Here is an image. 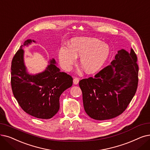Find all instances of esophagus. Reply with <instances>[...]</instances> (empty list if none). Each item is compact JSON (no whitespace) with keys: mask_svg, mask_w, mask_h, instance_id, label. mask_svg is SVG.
I'll return each instance as SVG.
<instances>
[{"mask_svg":"<svg viewBox=\"0 0 150 150\" xmlns=\"http://www.w3.org/2000/svg\"><path fill=\"white\" fill-rule=\"evenodd\" d=\"M74 84H79V79H78V78H74Z\"/></svg>","mask_w":150,"mask_h":150,"instance_id":"esophagus-1","label":"esophagus"}]
</instances>
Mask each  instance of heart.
I'll return each instance as SVG.
<instances>
[{"label":"heart","mask_w":150,"mask_h":150,"mask_svg":"<svg viewBox=\"0 0 150 150\" xmlns=\"http://www.w3.org/2000/svg\"><path fill=\"white\" fill-rule=\"evenodd\" d=\"M109 45L92 37H75L69 43V48L61 47L58 57L62 67L70 71L75 65L76 57L80 56V65L88 74L97 72L110 56Z\"/></svg>","instance_id":"1"}]
</instances>
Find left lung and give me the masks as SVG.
Instances as JSON below:
<instances>
[{"mask_svg":"<svg viewBox=\"0 0 150 150\" xmlns=\"http://www.w3.org/2000/svg\"><path fill=\"white\" fill-rule=\"evenodd\" d=\"M137 57L131 49L118 51L115 59L94 77L83 79L79 86L84 110L91 118L110 120L121 115L134 97L139 81Z\"/></svg>","mask_w":150,"mask_h":150,"instance_id":"8db88e82","label":"left lung"}]
</instances>
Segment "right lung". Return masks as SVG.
<instances>
[{"mask_svg": "<svg viewBox=\"0 0 150 150\" xmlns=\"http://www.w3.org/2000/svg\"><path fill=\"white\" fill-rule=\"evenodd\" d=\"M34 40H25L14 56L11 66V84L13 95L19 106L28 114L37 118L50 119L59 110V97L70 88L73 79L61 72L54 59L47 67L37 74H29L24 62L23 47Z\"/></svg>", "mask_w": 150, "mask_h": 150, "instance_id": "1", "label": "right lung"}]
</instances>
